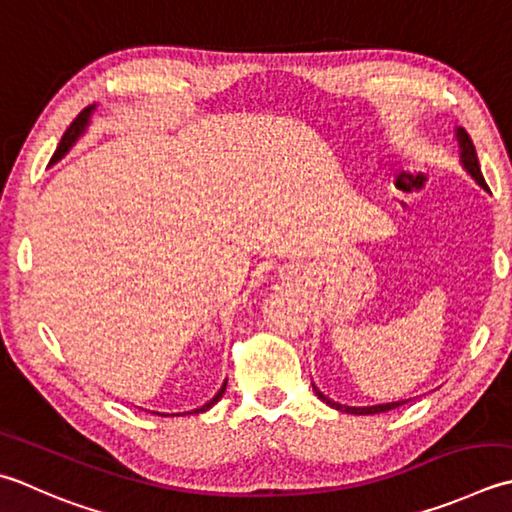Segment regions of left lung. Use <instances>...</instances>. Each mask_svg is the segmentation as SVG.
Masks as SVG:
<instances>
[{"instance_id":"8db88e82","label":"left lung","mask_w":512,"mask_h":512,"mask_svg":"<svg viewBox=\"0 0 512 512\" xmlns=\"http://www.w3.org/2000/svg\"><path fill=\"white\" fill-rule=\"evenodd\" d=\"M455 137H457V144H459V162H462L466 173L475 179V182L482 186L484 190H488L486 186V179L482 175V168H479V159H477V150L473 146V142H470V137L466 130L462 126L455 128ZM490 193V190H488ZM313 390L315 395L322 399L324 404H328L330 408L339 410V413H350V415H375V413H386V410H393L397 406H402L406 402H410V399H399V402H388V404H375V406H346V404H339V402H333V399L326 397L322 390H319L315 384H313Z\"/></svg>"}]
</instances>
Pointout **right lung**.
Returning a JSON list of instances; mask_svg holds the SVG:
<instances>
[{
  "mask_svg": "<svg viewBox=\"0 0 512 512\" xmlns=\"http://www.w3.org/2000/svg\"><path fill=\"white\" fill-rule=\"evenodd\" d=\"M95 104L93 106H88V108H84L82 113L77 115V119L73 124L68 126V130L64 133V137H62V142H59V146H57V150H55V155H53V159H50V164H57L59 159H62L70 148H73L77 142H79V137H84V133L88 130V126H90V117H93V113H95ZM226 382L228 379H224V384H222V388L217 390L215 393V397L210 399V402H206L204 406H199V408H195V410H188V413H206L208 408H213L219 399H222V395H224V390H226ZM157 415H162V417H177V415H182V413H173V415H164V413H157ZM186 415V413H184Z\"/></svg>",
  "mask_w": 512,
  "mask_h": 512,
  "instance_id": "right-lung-1",
  "label": "right lung"
}]
</instances>
